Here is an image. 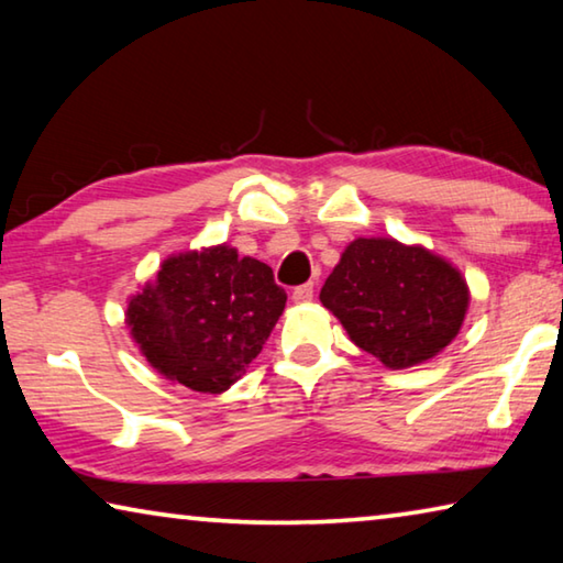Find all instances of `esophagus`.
Returning a JSON list of instances; mask_svg holds the SVG:
<instances>
[{"mask_svg":"<svg viewBox=\"0 0 563 563\" xmlns=\"http://www.w3.org/2000/svg\"><path fill=\"white\" fill-rule=\"evenodd\" d=\"M312 295H316V285L305 283V285H298V288L292 290V300L295 302H310Z\"/></svg>","mask_w":563,"mask_h":563,"instance_id":"34e87169","label":"esophagus"}]
</instances>
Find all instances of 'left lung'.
Returning a JSON list of instances; mask_svg holds the SVG:
<instances>
[{
    "mask_svg": "<svg viewBox=\"0 0 563 563\" xmlns=\"http://www.w3.org/2000/svg\"><path fill=\"white\" fill-rule=\"evenodd\" d=\"M350 340L385 367L405 369L442 352L460 332L470 288L422 245L357 238L320 290Z\"/></svg>",
    "mask_w": 563,
    "mask_h": 563,
    "instance_id": "8db88e82",
    "label": "left lung"
}]
</instances>
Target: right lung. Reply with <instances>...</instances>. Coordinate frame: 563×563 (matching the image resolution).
<instances>
[{
  "instance_id": "right-lung-1",
  "label": "right lung",
  "mask_w": 563,
  "mask_h": 563,
  "mask_svg": "<svg viewBox=\"0 0 563 563\" xmlns=\"http://www.w3.org/2000/svg\"><path fill=\"white\" fill-rule=\"evenodd\" d=\"M288 295L271 265L231 245L170 255L126 310L151 367L196 393H225L258 357Z\"/></svg>"
}]
</instances>
